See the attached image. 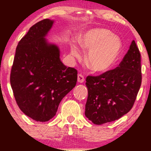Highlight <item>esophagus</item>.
Listing matches in <instances>:
<instances>
[{
	"label": "esophagus",
	"mask_w": 151,
	"mask_h": 151,
	"mask_svg": "<svg viewBox=\"0 0 151 151\" xmlns=\"http://www.w3.org/2000/svg\"><path fill=\"white\" fill-rule=\"evenodd\" d=\"M77 81L79 83H83L84 81V77L82 74H79L77 76Z\"/></svg>",
	"instance_id": "34e87169"
}]
</instances>
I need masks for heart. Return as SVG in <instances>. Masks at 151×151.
Returning <instances> with one entry per match:
<instances>
[{
  "label": "heart",
  "mask_w": 151,
  "mask_h": 151,
  "mask_svg": "<svg viewBox=\"0 0 151 151\" xmlns=\"http://www.w3.org/2000/svg\"><path fill=\"white\" fill-rule=\"evenodd\" d=\"M81 47L89 51L86 61L91 70L98 73L107 72L115 65L122 50V42L118 35L108 29L96 27L79 36ZM71 54L80 58L81 52L76 45L71 46Z\"/></svg>",
  "instance_id": "heart-1"
}]
</instances>
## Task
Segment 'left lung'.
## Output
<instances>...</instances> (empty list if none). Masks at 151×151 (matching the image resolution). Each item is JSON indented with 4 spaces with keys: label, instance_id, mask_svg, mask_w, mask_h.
<instances>
[{
    "label": "left lung",
    "instance_id": "left-lung-1",
    "mask_svg": "<svg viewBox=\"0 0 151 151\" xmlns=\"http://www.w3.org/2000/svg\"><path fill=\"white\" fill-rule=\"evenodd\" d=\"M141 80V54L133 40L119 67L86 77V118L96 125L120 119L132 109Z\"/></svg>",
    "mask_w": 151,
    "mask_h": 151
}]
</instances>
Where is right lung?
Segmentation results:
<instances>
[{
    "mask_svg": "<svg viewBox=\"0 0 151 151\" xmlns=\"http://www.w3.org/2000/svg\"><path fill=\"white\" fill-rule=\"evenodd\" d=\"M53 23L45 19L30 27L18 42L10 72L19 108L40 122L55 116L60 101L77 81V71L62 63L60 48L45 38Z\"/></svg>",
    "mask_w": 151,
    "mask_h": 151,
    "instance_id": "1",
    "label": "right lung"
}]
</instances>
